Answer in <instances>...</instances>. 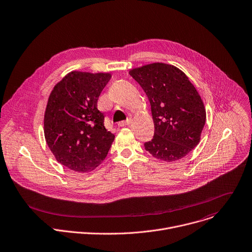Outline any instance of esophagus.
I'll list each match as a JSON object with an SVG mask.
<instances>
[{
	"mask_svg": "<svg viewBox=\"0 0 252 252\" xmlns=\"http://www.w3.org/2000/svg\"><path fill=\"white\" fill-rule=\"evenodd\" d=\"M130 123H131V120L123 121V122H120V123H119V126H128V125H130Z\"/></svg>",
	"mask_w": 252,
	"mask_h": 252,
	"instance_id": "obj_1",
	"label": "esophagus"
}]
</instances>
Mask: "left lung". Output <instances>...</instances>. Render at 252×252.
<instances>
[{
    "label": "left lung",
    "mask_w": 252,
    "mask_h": 252,
    "mask_svg": "<svg viewBox=\"0 0 252 252\" xmlns=\"http://www.w3.org/2000/svg\"><path fill=\"white\" fill-rule=\"evenodd\" d=\"M128 73L151 105L154 136L144 143L146 151L166 162L183 158L199 144L206 123L200 94L186 74L174 65L155 62Z\"/></svg>",
    "instance_id": "left-lung-1"
}]
</instances>
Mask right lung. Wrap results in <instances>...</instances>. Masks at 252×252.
Listing matches in <instances>:
<instances>
[{
  "mask_svg": "<svg viewBox=\"0 0 252 252\" xmlns=\"http://www.w3.org/2000/svg\"><path fill=\"white\" fill-rule=\"evenodd\" d=\"M111 73L72 71L51 91L44 113V137L55 159L76 172H90L106 158L115 135L97 109Z\"/></svg>",
  "mask_w": 252,
  "mask_h": 252,
  "instance_id": "right-lung-1",
  "label": "right lung"
}]
</instances>
